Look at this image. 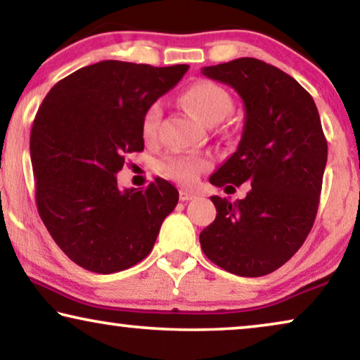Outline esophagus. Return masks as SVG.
I'll return each instance as SVG.
<instances>
[{"label": "esophagus", "instance_id": "1", "mask_svg": "<svg viewBox=\"0 0 360 360\" xmlns=\"http://www.w3.org/2000/svg\"><path fill=\"white\" fill-rule=\"evenodd\" d=\"M196 195L193 191H188V190H180V201H190V200H195Z\"/></svg>", "mask_w": 360, "mask_h": 360}]
</instances>
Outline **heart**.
<instances>
[{
    "label": "heart",
    "mask_w": 360,
    "mask_h": 360,
    "mask_svg": "<svg viewBox=\"0 0 360 360\" xmlns=\"http://www.w3.org/2000/svg\"><path fill=\"white\" fill-rule=\"evenodd\" d=\"M181 103L186 110L205 124L219 122L233 110V100L229 93L213 82L200 80L191 83L181 93ZM162 106L160 103H152L146 108L141 120V132L146 141H152L157 136L160 124ZM157 170L167 179L180 185H193L198 176L210 167V159L196 154H181L174 152L157 160Z\"/></svg>",
    "instance_id": "b5f03b06"
}]
</instances>
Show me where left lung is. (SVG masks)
<instances>
[{"instance_id": "1", "label": "left lung", "mask_w": 360, "mask_h": 360, "mask_svg": "<svg viewBox=\"0 0 360 360\" xmlns=\"http://www.w3.org/2000/svg\"><path fill=\"white\" fill-rule=\"evenodd\" d=\"M201 73L234 88L245 110L238 150L210 184H250L236 203L211 196L218 213L201 231V249L231 274L262 277L293 257L316 218L328 160L318 108L295 78L259 58H236Z\"/></svg>"}]
</instances>
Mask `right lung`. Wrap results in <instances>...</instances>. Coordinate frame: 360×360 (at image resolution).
<instances>
[{"label": "right lung", "instance_id": "1", "mask_svg": "<svg viewBox=\"0 0 360 360\" xmlns=\"http://www.w3.org/2000/svg\"><path fill=\"white\" fill-rule=\"evenodd\" d=\"M188 65L103 60L63 78L44 98L31 131L39 216L67 257L115 274L150 254L179 190L160 176L121 191L116 174L144 150L146 108L172 90Z\"/></svg>", "mask_w": 360, "mask_h": 360}]
</instances>
